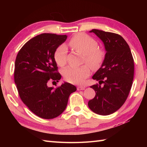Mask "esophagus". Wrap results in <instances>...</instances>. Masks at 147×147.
Instances as JSON below:
<instances>
[{"instance_id": "34e87169", "label": "esophagus", "mask_w": 147, "mask_h": 147, "mask_svg": "<svg viewBox=\"0 0 147 147\" xmlns=\"http://www.w3.org/2000/svg\"><path fill=\"white\" fill-rule=\"evenodd\" d=\"M85 89V86H78V90H83Z\"/></svg>"}]
</instances>
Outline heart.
I'll return each instance as SVG.
<instances>
[{
  "label": "heart",
  "mask_w": 147,
  "mask_h": 147,
  "mask_svg": "<svg viewBox=\"0 0 147 147\" xmlns=\"http://www.w3.org/2000/svg\"><path fill=\"white\" fill-rule=\"evenodd\" d=\"M69 44L77 52L82 53L85 56L84 61L86 62L93 69L100 67L105 57V53L98 48V43L95 40L85 34H78L70 40ZM67 48L62 44L56 49L54 57L56 63L59 66H64L66 62ZM64 79L73 84H82L90 74V69L87 65L79 67L67 66L62 71Z\"/></svg>",
  "instance_id": "1"
}]
</instances>
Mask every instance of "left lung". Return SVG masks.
<instances>
[{
    "label": "left lung",
    "mask_w": 147,
    "mask_h": 147,
    "mask_svg": "<svg viewBox=\"0 0 147 147\" xmlns=\"http://www.w3.org/2000/svg\"><path fill=\"white\" fill-rule=\"evenodd\" d=\"M89 32L102 40L106 53L101 67L92 76L99 85L90 86L96 94L88 105L95 113L107 115L117 111L129 95L134 76V60L128 44L121 35L96 29Z\"/></svg>",
    "instance_id": "1"
}]
</instances>
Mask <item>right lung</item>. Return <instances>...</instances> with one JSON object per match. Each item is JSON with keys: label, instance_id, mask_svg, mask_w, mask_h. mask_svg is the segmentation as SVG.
Instances as JSON below:
<instances>
[{"label": "right lung", "instance_id": "1", "mask_svg": "<svg viewBox=\"0 0 147 147\" xmlns=\"http://www.w3.org/2000/svg\"><path fill=\"white\" fill-rule=\"evenodd\" d=\"M67 35L42 33L30 39L19 51L15 61L14 82L21 100L34 114L43 119L57 117L66 108L69 96L76 87L64 82L54 89L50 80L61 78L57 72L54 52Z\"/></svg>", "mask_w": 147, "mask_h": 147}]
</instances>
